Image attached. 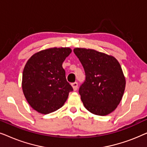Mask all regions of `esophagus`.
I'll return each mask as SVG.
<instances>
[{"label": "esophagus", "mask_w": 147, "mask_h": 147, "mask_svg": "<svg viewBox=\"0 0 147 147\" xmlns=\"http://www.w3.org/2000/svg\"><path fill=\"white\" fill-rule=\"evenodd\" d=\"M71 86L73 88V89L74 91H76L78 90V84L77 82H74V83L71 84Z\"/></svg>", "instance_id": "1"}]
</instances>
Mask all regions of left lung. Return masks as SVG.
<instances>
[{
	"instance_id": "8db88e82",
	"label": "left lung",
	"mask_w": 147,
	"mask_h": 147,
	"mask_svg": "<svg viewBox=\"0 0 147 147\" xmlns=\"http://www.w3.org/2000/svg\"><path fill=\"white\" fill-rule=\"evenodd\" d=\"M74 52L86 74L79 90L84 107L96 115H108L117 108L125 90L126 80L119 62L94 49L75 48Z\"/></svg>"
}]
</instances>
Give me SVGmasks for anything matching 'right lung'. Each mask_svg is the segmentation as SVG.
Listing matches in <instances>:
<instances>
[{
    "label": "right lung",
    "instance_id": "add662e5",
    "mask_svg": "<svg viewBox=\"0 0 147 147\" xmlns=\"http://www.w3.org/2000/svg\"><path fill=\"white\" fill-rule=\"evenodd\" d=\"M71 52L69 47L49 48L35 53L26 63L23 92L29 105L39 113L47 114L59 109L73 91L62 67Z\"/></svg>",
    "mask_w": 147,
    "mask_h": 147
}]
</instances>
